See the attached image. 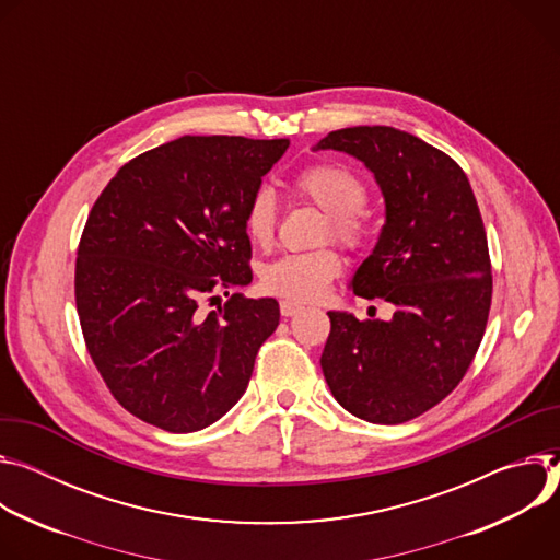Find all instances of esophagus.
<instances>
[{"mask_svg": "<svg viewBox=\"0 0 560 560\" xmlns=\"http://www.w3.org/2000/svg\"><path fill=\"white\" fill-rule=\"evenodd\" d=\"M302 308H304V306H302L300 302H293V300H282V302H280V314H282V316H287V318H291V316L300 314Z\"/></svg>", "mask_w": 560, "mask_h": 560, "instance_id": "obj_1", "label": "esophagus"}]
</instances>
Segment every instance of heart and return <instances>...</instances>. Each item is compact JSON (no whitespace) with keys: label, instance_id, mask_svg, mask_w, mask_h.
<instances>
[{"label":"heart","instance_id":"1","mask_svg":"<svg viewBox=\"0 0 560 560\" xmlns=\"http://www.w3.org/2000/svg\"><path fill=\"white\" fill-rule=\"evenodd\" d=\"M295 191L329 213V233L336 240L355 246L364 235L362 209L366 207V186L349 166L338 162L308 164L293 177ZM278 224V202L271 189L260 186L248 198L242 226L248 242L267 248L273 242ZM345 260L331 246L316 252L282 254L260 271L265 291L298 302H312L327 293L329 284L342 273Z\"/></svg>","mask_w":560,"mask_h":560}]
</instances>
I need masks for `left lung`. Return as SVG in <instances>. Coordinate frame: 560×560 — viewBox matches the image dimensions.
<instances>
[{
  "label": "left lung",
  "instance_id": "8db88e82",
  "mask_svg": "<svg viewBox=\"0 0 560 560\" xmlns=\"http://www.w3.org/2000/svg\"><path fill=\"white\" fill-rule=\"evenodd\" d=\"M316 149L353 155L381 186L385 226L351 287L394 306L392 320L329 312L323 374L349 413L407 422L458 387L485 334L491 262L471 184L450 155L392 127L331 131Z\"/></svg>",
  "mask_w": 560,
  "mask_h": 560
}]
</instances>
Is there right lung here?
Wrapping results in <instances>:
<instances>
[{
    "instance_id": "obj_1",
    "label": "right lung",
    "mask_w": 560,
    "mask_h": 560,
    "mask_svg": "<svg viewBox=\"0 0 560 560\" xmlns=\"http://www.w3.org/2000/svg\"><path fill=\"white\" fill-rule=\"evenodd\" d=\"M289 140L184 136L124 164L93 205L75 262L86 349L115 400L164 431L220 420L246 392L280 323L252 282L242 213ZM229 295V291H226Z\"/></svg>"
}]
</instances>
